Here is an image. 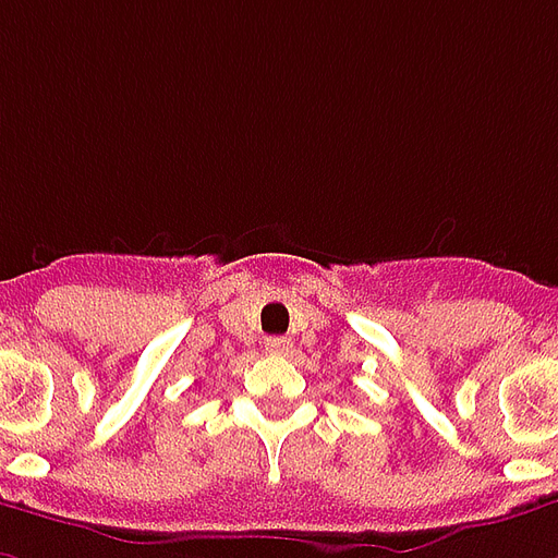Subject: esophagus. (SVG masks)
<instances>
[{"mask_svg": "<svg viewBox=\"0 0 558 558\" xmlns=\"http://www.w3.org/2000/svg\"><path fill=\"white\" fill-rule=\"evenodd\" d=\"M292 342L287 337H268L266 340V352L268 354H290Z\"/></svg>", "mask_w": 558, "mask_h": 558, "instance_id": "34e87169", "label": "esophagus"}]
</instances>
